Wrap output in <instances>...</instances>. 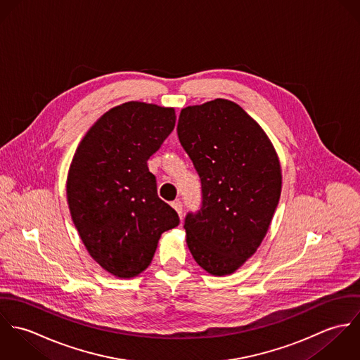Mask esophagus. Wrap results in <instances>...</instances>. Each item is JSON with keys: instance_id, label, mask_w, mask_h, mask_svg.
<instances>
[{"instance_id": "obj_1", "label": "esophagus", "mask_w": 360, "mask_h": 360, "mask_svg": "<svg viewBox=\"0 0 360 360\" xmlns=\"http://www.w3.org/2000/svg\"><path fill=\"white\" fill-rule=\"evenodd\" d=\"M172 206L174 207V210H176L180 216L183 214V204H181V201H173Z\"/></svg>"}]
</instances>
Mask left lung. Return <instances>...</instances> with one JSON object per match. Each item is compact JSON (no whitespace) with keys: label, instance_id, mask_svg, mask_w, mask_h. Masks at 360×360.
I'll return each instance as SVG.
<instances>
[{"label":"left lung","instance_id":"1","mask_svg":"<svg viewBox=\"0 0 360 360\" xmlns=\"http://www.w3.org/2000/svg\"><path fill=\"white\" fill-rule=\"evenodd\" d=\"M177 136L201 179L202 202L184 219L187 245L213 276L257 252L281 194V169L266 133L237 103L214 100L180 112Z\"/></svg>","mask_w":360,"mask_h":360}]
</instances>
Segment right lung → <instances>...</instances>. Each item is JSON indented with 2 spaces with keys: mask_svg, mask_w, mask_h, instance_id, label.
<instances>
[{
  "mask_svg": "<svg viewBox=\"0 0 360 360\" xmlns=\"http://www.w3.org/2000/svg\"><path fill=\"white\" fill-rule=\"evenodd\" d=\"M174 123L173 108L123 103L96 122L73 156L66 184L73 223L89 254L116 277L146 270L160 234L180 223L147 165Z\"/></svg>",
  "mask_w": 360,
  "mask_h": 360,
  "instance_id": "add662e5",
  "label": "right lung"
}]
</instances>
